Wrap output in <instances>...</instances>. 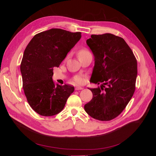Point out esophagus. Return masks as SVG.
I'll return each instance as SVG.
<instances>
[{
	"label": "esophagus",
	"instance_id": "1",
	"mask_svg": "<svg viewBox=\"0 0 156 156\" xmlns=\"http://www.w3.org/2000/svg\"><path fill=\"white\" fill-rule=\"evenodd\" d=\"M82 89H83V87H77L75 88V90H82Z\"/></svg>",
	"mask_w": 156,
	"mask_h": 156
}]
</instances>
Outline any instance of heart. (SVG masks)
Masks as SVG:
<instances>
[{
    "label": "heart",
    "instance_id": "heart-1",
    "mask_svg": "<svg viewBox=\"0 0 156 156\" xmlns=\"http://www.w3.org/2000/svg\"><path fill=\"white\" fill-rule=\"evenodd\" d=\"M90 53V52L87 49H81V50H79L77 53V56L78 58H80L82 56H84V55H87L88 54ZM73 81L75 83H76L77 84H81L83 83V78L81 76H75L73 78Z\"/></svg>",
    "mask_w": 156,
    "mask_h": 156
}]
</instances>
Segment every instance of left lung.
<instances>
[{
    "mask_svg": "<svg viewBox=\"0 0 156 156\" xmlns=\"http://www.w3.org/2000/svg\"><path fill=\"white\" fill-rule=\"evenodd\" d=\"M87 44L95 57L90 82L103 83L90 88L92 99L84 110L93 119L110 121L123 111L135 90L137 62L121 37L106 33L92 34Z\"/></svg>",
    "mask_w": 156,
    "mask_h": 156,
    "instance_id": "1",
    "label": "left lung"
}]
</instances>
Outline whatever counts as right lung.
<instances>
[{
  "instance_id": "obj_1",
  "label": "right lung",
  "mask_w": 156,
  "mask_h": 156,
  "mask_svg": "<svg viewBox=\"0 0 156 156\" xmlns=\"http://www.w3.org/2000/svg\"><path fill=\"white\" fill-rule=\"evenodd\" d=\"M81 37V32L51 29L36 34L24 51L20 69L23 88L31 108L44 116L57 115L64 108L74 87L55 85L54 67H58Z\"/></svg>"
}]
</instances>
